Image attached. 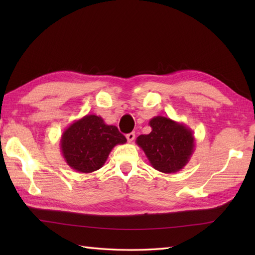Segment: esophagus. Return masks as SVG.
<instances>
[{
	"label": "esophagus",
	"instance_id": "esophagus-1",
	"mask_svg": "<svg viewBox=\"0 0 255 255\" xmlns=\"http://www.w3.org/2000/svg\"><path fill=\"white\" fill-rule=\"evenodd\" d=\"M134 137H136V134H134V132H130V133H128L127 136H126L127 140H128V142H131V141H133Z\"/></svg>",
	"mask_w": 255,
	"mask_h": 255
}]
</instances>
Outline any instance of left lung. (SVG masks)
Wrapping results in <instances>:
<instances>
[{
    "mask_svg": "<svg viewBox=\"0 0 255 255\" xmlns=\"http://www.w3.org/2000/svg\"><path fill=\"white\" fill-rule=\"evenodd\" d=\"M149 125L152 130L149 134H140L136 142L151 166L166 174L181 171L195 150L192 129L163 116L153 117Z\"/></svg>",
    "mask_w": 255,
    "mask_h": 255,
    "instance_id": "obj_1",
    "label": "left lung"
}]
</instances>
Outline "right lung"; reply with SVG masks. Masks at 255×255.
Segmentation results:
<instances>
[{
  "instance_id": "obj_1",
  "label": "right lung",
  "mask_w": 255,
  "mask_h": 255,
  "mask_svg": "<svg viewBox=\"0 0 255 255\" xmlns=\"http://www.w3.org/2000/svg\"><path fill=\"white\" fill-rule=\"evenodd\" d=\"M127 139L113 125L96 115H86L64 129L60 149L67 164L80 173H92L104 165L113 148Z\"/></svg>"
}]
</instances>
